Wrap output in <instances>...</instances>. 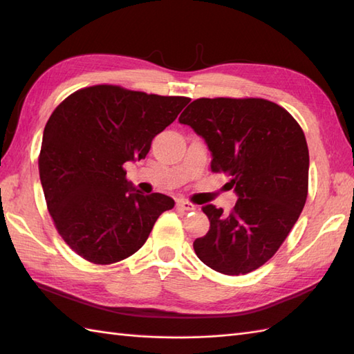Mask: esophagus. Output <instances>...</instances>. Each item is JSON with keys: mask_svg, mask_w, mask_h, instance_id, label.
I'll use <instances>...</instances> for the list:
<instances>
[{"mask_svg": "<svg viewBox=\"0 0 354 354\" xmlns=\"http://www.w3.org/2000/svg\"><path fill=\"white\" fill-rule=\"evenodd\" d=\"M176 207L179 208V209H184V212H190V209H194L196 207H194L192 202H187V201H183V199H179V201H176Z\"/></svg>", "mask_w": 354, "mask_h": 354, "instance_id": "34e87169", "label": "esophagus"}]
</instances>
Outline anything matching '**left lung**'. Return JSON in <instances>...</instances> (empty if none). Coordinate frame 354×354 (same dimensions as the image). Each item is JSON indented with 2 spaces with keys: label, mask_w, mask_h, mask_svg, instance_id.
I'll list each match as a JSON object with an SVG mask.
<instances>
[{
  "label": "left lung",
  "mask_w": 354,
  "mask_h": 354,
  "mask_svg": "<svg viewBox=\"0 0 354 354\" xmlns=\"http://www.w3.org/2000/svg\"><path fill=\"white\" fill-rule=\"evenodd\" d=\"M205 140L212 170L237 194L230 213L202 207L209 221L193 248L201 261L245 275L272 257L301 214L309 189V149L301 126L265 99H198L179 117Z\"/></svg>",
  "instance_id": "obj_1"
}]
</instances>
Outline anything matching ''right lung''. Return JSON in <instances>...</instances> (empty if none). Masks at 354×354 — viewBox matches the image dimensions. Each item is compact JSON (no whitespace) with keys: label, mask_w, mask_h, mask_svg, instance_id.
<instances>
[{"label":"right lung","mask_w":354,"mask_h":354,"mask_svg":"<svg viewBox=\"0 0 354 354\" xmlns=\"http://www.w3.org/2000/svg\"><path fill=\"white\" fill-rule=\"evenodd\" d=\"M189 97L82 88L53 111L37 158L45 202L59 234L94 265L124 260L145 245L158 217L175 207L142 194L123 164L142 160L155 135L175 122Z\"/></svg>","instance_id":"right-lung-1"}]
</instances>
